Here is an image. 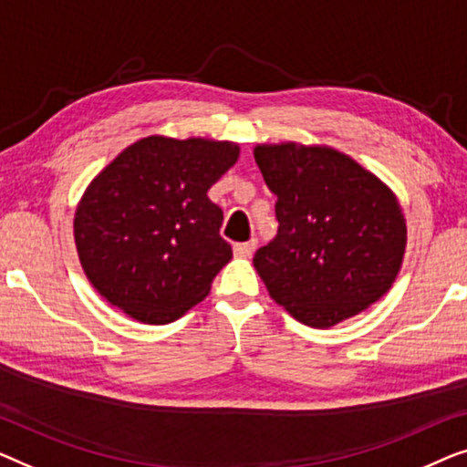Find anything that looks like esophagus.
<instances>
[{
    "mask_svg": "<svg viewBox=\"0 0 467 467\" xmlns=\"http://www.w3.org/2000/svg\"><path fill=\"white\" fill-rule=\"evenodd\" d=\"M234 255H239V258H249L255 252V241H247V243H236V245L233 247Z\"/></svg>",
    "mask_w": 467,
    "mask_h": 467,
    "instance_id": "obj_1",
    "label": "esophagus"
}]
</instances>
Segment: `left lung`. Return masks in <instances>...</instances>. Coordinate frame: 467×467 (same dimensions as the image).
Returning a JSON list of instances; mask_svg holds the SVG:
<instances>
[{
	"instance_id": "obj_1",
	"label": "left lung",
	"mask_w": 467,
	"mask_h": 467,
	"mask_svg": "<svg viewBox=\"0 0 467 467\" xmlns=\"http://www.w3.org/2000/svg\"><path fill=\"white\" fill-rule=\"evenodd\" d=\"M254 159L277 194L279 233L254 255L271 298L311 327L337 326L383 298L406 252L393 190L330 146L258 143Z\"/></svg>"
}]
</instances>
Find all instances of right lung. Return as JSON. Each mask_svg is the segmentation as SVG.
Instances as JSON below:
<instances>
[{
    "label": "right lung",
    "mask_w": 467,
    "mask_h": 467,
    "mask_svg": "<svg viewBox=\"0 0 467 467\" xmlns=\"http://www.w3.org/2000/svg\"><path fill=\"white\" fill-rule=\"evenodd\" d=\"M239 143L150 135L124 148L84 190L74 215L82 271L111 306L162 326L207 296L233 249L209 188Z\"/></svg>",
    "instance_id": "1"
}]
</instances>
